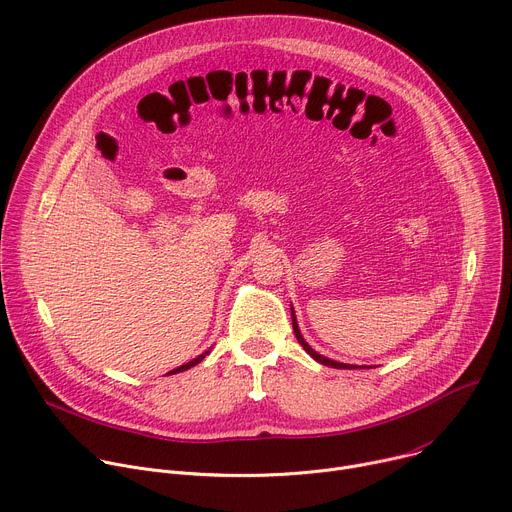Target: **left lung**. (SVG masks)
Segmentation results:
<instances>
[{"instance_id": "8db88e82", "label": "left lung", "mask_w": 512, "mask_h": 512, "mask_svg": "<svg viewBox=\"0 0 512 512\" xmlns=\"http://www.w3.org/2000/svg\"><path fill=\"white\" fill-rule=\"evenodd\" d=\"M291 324H294V334H296V338H298V342L304 346V350L314 358V360H318L320 364H326V367H332V369H358L356 364H346V362H338V360H332V358H326V356H322L320 352H316L306 340H304V336H302V332H300V326H298V320H296V312H294V308H291Z\"/></svg>"}]
</instances>
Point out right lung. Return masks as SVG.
<instances>
[{"label": "right lung", "instance_id": "add662e5", "mask_svg": "<svg viewBox=\"0 0 512 512\" xmlns=\"http://www.w3.org/2000/svg\"><path fill=\"white\" fill-rule=\"evenodd\" d=\"M210 350H212V348H208V350H204V352H202V354H198V356H196V358H192V360H188V362H186V364H182V367H178V369H174V371H170V373H168V375H176V373H182V371H188V369H192V367H196V364H198V362H202V358H204V356H206V354H208V352H210Z\"/></svg>", "mask_w": 512, "mask_h": 512}]
</instances>
